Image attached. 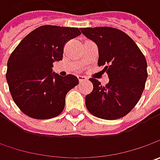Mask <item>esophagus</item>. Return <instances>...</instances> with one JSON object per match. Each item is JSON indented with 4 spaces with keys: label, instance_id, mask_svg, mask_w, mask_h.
Wrapping results in <instances>:
<instances>
[{
    "label": "esophagus",
    "instance_id": "obj_1",
    "mask_svg": "<svg viewBox=\"0 0 160 160\" xmlns=\"http://www.w3.org/2000/svg\"><path fill=\"white\" fill-rule=\"evenodd\" d=\"M78 81H79V83H82L83 81H85L86 80V77H83V76H78Z\"/></svg>",
    "mask_w": 160,
    "mask_h": 160
}]
</instances>
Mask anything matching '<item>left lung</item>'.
<instances>
[{"mask_svg":"<svg viewBox=\"0 0 160 160\" xmlns=\"http://www.w3.org/2000/svg\"><path fill=\"white\" fill-rule=\"evenodd\" d=\"M99 49V67L104 66L109 82L102 86L90 78L93 89L85 97L90 113L102 119L121 118L137 104L148 77L147 61L137 44L125 32L108 27L81 29Z\"/></svg>","mask_w":160,"mask_h":160,"instance_id":"obj_1","label":"left lung"}]
</instances>
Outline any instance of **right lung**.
<instances>
[{"label": "right lung", "instance_id": "obj_1", "mask_svg": "<svg viewBox=\"0 0 160 160\" xmlns=\"http://www.w3.org/2000/svg\"><path fill=\"white\" fill-rule=\"evenodd\" d=\"M80 34L77 28L42 26L10 54L6 79L11 97L23 113L35 119H49L63 111L66 95L78 84V79L52 73L53 63L62 60L65 44Z\"/></svg>", "mask_w": 160, "mask_h": 160}]
</instances>
